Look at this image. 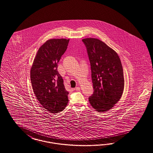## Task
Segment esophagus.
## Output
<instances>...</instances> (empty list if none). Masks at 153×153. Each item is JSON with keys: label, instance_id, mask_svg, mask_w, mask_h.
<instances>
[{"label": "esophagus", "instance_id": "34e87169", "mask_svg": "<svg viewBox=\"0 0 153 153\" xmlns=\"http://www.w3.org/2000/svg\"><path fill=\"white\" fill-rule=\"evenodd\" d=\"M75 90L76 91H79L80 90V88L79 87H76L75 88Z\"/></svg>", "mask_w": 153, "mask_h": 153}]
</instances>
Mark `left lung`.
Here are the masks:
<instances>
[{"instance_id":"obj_1","label":"left lung","mask_w":153,"mask_h":153,"mask_svg":"<svg viewBox=\"0 0 153 153\" xmlns=\"http://www.w3.org/2000/svg\"><path fill=\"white\" fill-rule=\"evenodd\" d=\"M91 65L94 93L88 100L96 111L103 113L120 100L125 86L123 67L118 53L97 38L83 39Z\"/></svg>"}]
</instances>
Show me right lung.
<instances>
[{
	"label": "right lung",
	"mask_w": 153,
	"mask_h": 153,
	"mask_svg": "<svg viewBox=\"0 0 153 153\" xmlns=\"http://www.w3.org/2000/svg\"><path fill=\"white\" fill-rule=\"evenodd\" d=\"M69 39H51L39 48L30 70L33 93L41 105L50 113L63 110L68 102L63 79L57 70Z\"/></svg>",
	"instance_id": "1"
}]
</instances>
